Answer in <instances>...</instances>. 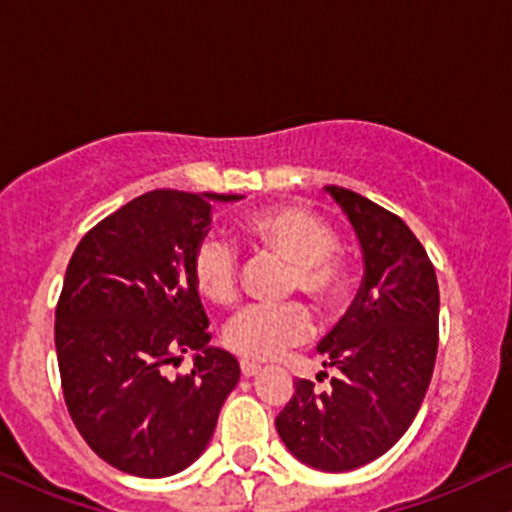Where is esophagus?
<instances>
[{
    "mask_svg": "<svg viewBox=\"0 0 512 512\" xmlns=\"http://www.w3.org/2000/svg\"><path fill=\"white\" fill-rule=\"evenodd\" d=\"M260 370H262V366H257V363L240 361V373H243V378H252V375H257Z\"/></svg>",
    "mask_w": 512,
    "mask_h": 512,
    "instance_id": "34e87169",
    "label": "esophagus"
}]
</instances>
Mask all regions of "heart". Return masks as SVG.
<instances>
[{
  "mask_svg": "<svg viewBox=\"0 0 512 512\" xmlns=\"http://www.w3.org/2000/svg\"><path fill=\"white\" fill-rule=\"evenodd\" d=\"M240 231L252 250L291 264L289 291H301L322 313H334L349 293V264L334 248V231L303 204H272L250 211ZM238 252L223 238L209 236L192 255V279L211 303L228 305L238 296ZM313 322L301 303L240 310L223 330V344L248 361H269L310 337Z\"/></svg>",
  "mask_w": 512,
  "mask_h": 512,
  "instance_id": "obj_1",
  "label": "heart"
}]
</instances>
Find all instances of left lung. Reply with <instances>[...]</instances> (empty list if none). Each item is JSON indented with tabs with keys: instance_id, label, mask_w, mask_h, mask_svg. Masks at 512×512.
<instances>
[{
	"instance_id": "obj_1",
	"label": "left lung",
	"mask_w": 512,
	"mask_h": 512,
	"mask_svg": "<svg viewBox=\"0 0 512 512\" xmlns=\"http://www.w3.org/2000/svg\"><path fill=\"white\" fill-rule=\"evenodd\" d=\"M354 226L363 281L317 351L337 370L330 390L296 380L276 431L308 467L349 472L385 455L414 421L438 354L440 293L424 245L397 214L325 187ZM327 375V373H325Z\"/></svg>"
}]
</instances>
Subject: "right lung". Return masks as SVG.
Here are the masks:
<instances>
[{"label":"right lung","instance_id":"add662e5","mask_svg":"<svg viewBox=\"0 0 512 512\" xmlns=\"http://www.w3.org/2000/svg\"><path fill=\"white\" fill-rule=\"evenodd\" d=\"M236 199L146 192L96 223L69 260L55 310L64 402L88 448L120 472L158 479L190 467L238 385L236 356L209 346L192 279L211 202ZM185 350L196 366L168 379Z\"/></svg>","mask_w":512,"mask_h":512}]
</instances>
